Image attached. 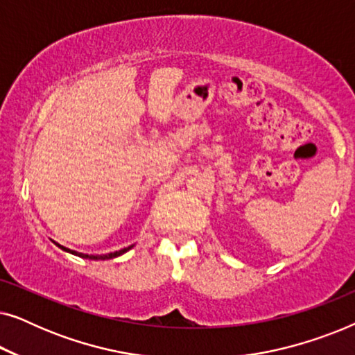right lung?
Masks as SVG:
<instances>
[{
	"mask_svg": "<svg viewBox=\"0 0 355 355\" xmlns=\"http://www.w3.org/2000/svg\"><path fill=\"white\" fill-rule=\"evenodd\" d=\"M55 244H56L58 247H60V249L66 250V252H69V254H72V255H77V257H80V259H89V260H110V259H116V257H119V255L125 254V252L130 250V249H132V247H134V245L124 247V249H121V250H118V252H111V254H103V255H89V254H82V252H76V250L67 249V247H62V245L58 244V242H55Z\"/></svg>",
	"mask_w": 355,
	"mask_h": 355,
	"instance_id": "obj_1",
	"label": "right lung"
}]
</instances>
